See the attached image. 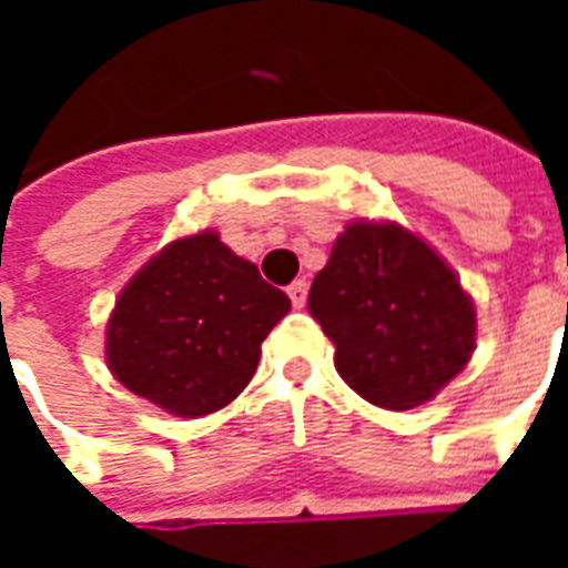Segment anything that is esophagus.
<instances>
[{"label":"esophagus","instance_id":"1","mask_svg":"<svg viewBox=\"0 0 568 568\" xmlns=\"http://www.w3.org/2000/svg\"><path fill=\"white\" fill-rule=\"evenodd\" d=\"M307 292H310L307 280H295V283L288 285V297H292V304H295V307H304V304H307Z\"/></svg>","mask_w":568,"mask_h":568}]
</instances>
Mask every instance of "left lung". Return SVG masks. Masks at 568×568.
Here are the masks:
<instances>
[{
  "label": "left lung",
  "instance_id": "obj_1",
  "mask_svg": "<svg viewBox=\"0 0 568 568\" xmlns=\"http://www.w3.org/2000/svg\"><path fill=\"white\" fill-rule=\"evenodd\" d=\"M334 368L365 402L410 410L447 386L475 349V304L438 252L395 222H353L307 301Z\"/></svg>",
  "mask_w": 568,
  "mask_h": 568
}]
</instances>
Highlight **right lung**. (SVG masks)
Instances as JSON below:
<instances>
[{
  "instance_id": "right-lung-1",
  "label": "right lung",
  "mask_w": 568,
  "mask_h": 568,
  "mask_svg": "<svg viewBox=\"0 0 568 568\" xmlns=\"http://www.w3.org/2000/svg\"><path fill=\"white\" fill-rule=\"evenodd\" d=\"M292 307L219 234L175 240L121 292L105 362L130 393L175 417L231 405L258 368L261 341Z\"/></svg>"
}]
</instances>
